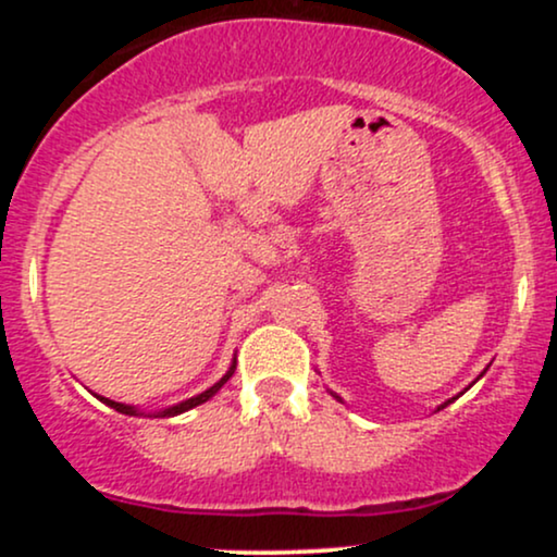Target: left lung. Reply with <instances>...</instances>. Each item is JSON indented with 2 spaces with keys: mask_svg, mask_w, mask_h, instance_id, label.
Instances as JSON below:
<instances>
[{
  "mask_svg": "<svg viewBox=\"0 0 557 557\" xmlns=\"http://www.w3.org/2000/svg\"><path fill=\"white\" fill-rule=\"evenodd\" d=\"M332 395H335V393H332ZM335 398H337V395H335ZM337 400H341V398H337ZM447 403H450V400H447ZM447 403H443V406H440V408H445V406H447Z\"/></svg>",
  "mask_w": 557,
  "mask_h": 557,
  "instance_id": "8db88e82",
  "label": "left lung"
}]
</instances>
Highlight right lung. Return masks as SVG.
<instances>
[{"label":"right lung","instance_id":"1","mask_svg":"<svg viewBox=\"0 0 557 557\" xmlns=\"http://www.w3.org/2000/svg\"><path fill=\"white\" fill-rule=\"evenodd\" d=\"M233 372H235V361H233V367L227 369V374L222 376L220 382H214V385L209 387V389H203L201 395H196V398H188V400L177 403V406H170V408H164V411H157L154 417H177V413H183V411H190V408L201 406V403H207L209 398H212V395H216V389H220L222 385H225V382L230 380V376H233ZM96 398H99V395H96ZM99 400H101V403H107V406L114 408V411H120V413H127V417H140V411H138V408H133V406H125V403H114V400H110V398H99Z\"/></svg>","mask_w":557,"mask_h":557}]
</instances>
